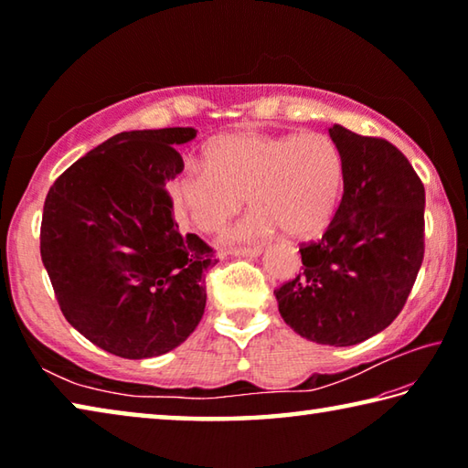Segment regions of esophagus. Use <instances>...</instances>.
Segmentation results:
<instances>
[{
  "label": "esophagus",
  "mask_w": 468,
  "mask_h": 468,
  "mask_svg": "<svg viewBox=\"0 0 468 468\" xmlns=\"http://www.w3.org/2000/svg\"><path fill=\"white\" fill-rule=\"evenodd\" d=\"M231 253L237 258H256L262 253V248H260V245H256V248H235L231 250Z\"/></svg>",
  "instance_id": "obj_1"
}]
</instances>
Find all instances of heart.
Masks as SVG:
<instances>
[{"label": "heart", "instance_id": "obj_1", "mask_svg": "<svg viewBox=\"0 0 468 468\" xmlns=\"http://www.w3.org/2000/svg\"><path fill=\"white\" fill-rule=\"evenodd\" d=\"M343 150L326 133L239 130L206 146V163L187 161L169 184L173 206L197 231L217 233L243 208L251 212L225 233L253 243L282 229L292 239L322 233L345 189Z\"/></svg>", "mask_w": 468, "mask_h": 468}]
</instances>
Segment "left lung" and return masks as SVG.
Masks as SVG:
<instances>
[{
    "label": "left lung",
    "mask_w": 468,
    "mask_h": 468,
    "mask_svg": "<svg viewBox=\"0 0 468 468\" xmlns=\"http://www.w3.org/2000/svg\"><path fill=\"white\" fill-rule=\"evenodd\" d=\"M346 176L322 239L301 243L303 272L274 291L279 312L307 340L363 343L405 307L425 253V187L384 138L332 125Z\"/></svg>",
    "instance_id": "obj_1"
}]
</instances>
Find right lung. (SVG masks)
I'll use <instances>...</instances> for the list:
<instances>
[{"mask_svg":"<svg viewBox=\"0 0 468 468\" xmlns=\"http://www.w3.org/2000/svg\"><path fill=\"white\" fill-rule=\"evenodd\" d=\"M194 128L133 130L92 148L45 197L41 258L66 320L102 351L158 357L200 324L218 258L184 235L165 186Z\"/></svg>","mask_w":468,"mask_h":468,"instance_id":"right-lung-1","label":"right lung"}]
</instances>
